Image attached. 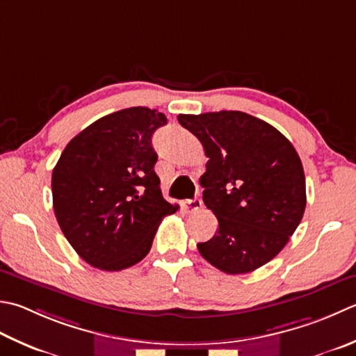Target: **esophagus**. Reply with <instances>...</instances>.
<instances>
[{
  "instance_id": "34e87169",
  "label": "esophagus",
  "mask_w": 356,
  "mask_h": 356,
  "mask_svg": "<svg viewBox=\"0 0 356 356\" xmlns=\"http://www.w3.org/2000/svg\"><path fill=\"white\" fill-rule=\"evenodd\" d=\"M184 208L186 213H194L202 208V200L200 199H191L184 202Z\"/></svg>"
}]
</instances>
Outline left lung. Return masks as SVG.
Returning <instances> with one entry per match:
<instances>
[{"label": "left lung", "instance_id": "left-lung-1", "mask_svg": "<svg viewBox=\"0 0 356 356\" xmlns=\"http://www.w3.org/2000/svg\"><path fill=\"white\" fill-rule=\"evenodd\" d=\"M204 146V202L219 229L197 243L204 259L227 275L250 273L273 259L305 210V176L296 149L267 122L241 111L180 114Z\"/></svg>", "mask_w": 356, "mask_h": 356}]
</instances>
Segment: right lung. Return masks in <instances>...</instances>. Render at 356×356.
I'll list each match as a JSON object with an SVG mask.
<instances>
[{
    "instance_id": "1",
    "label": "right lung",
    "mask_w": 356,
    "mask_h": 356,
    "mask_svg": "<svg viewBox=\"0 0 356 356\" xmlns=\"http://www.w3.org/2000/svg\"><path fill=\"white\" fill-rule=\"evenodd\" d=\"M166 124L156 109L104 115L75 136L52 171L55 218L83 261L120 271L149 253L159 224L177 211L160 191L151 137Z\"/></svg>"
}]
</instances>
